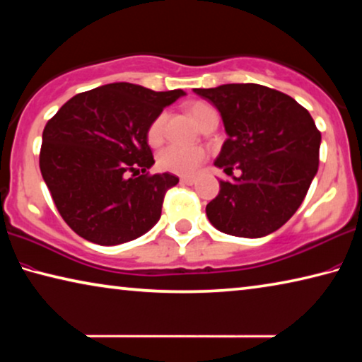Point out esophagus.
<instances>
[{"instance_id":"1","label":"esophagus","mask_w":362,"mask_h":362,"mask_svg":"<svg viewBox=\"0 0 362 362\" xmlns=\"http://www.w3.org/2000/svg\"><path fill=\"white\" fill-rule=\"evenodd\" d=\"M180 182L185 183V185H193V183H194V177H182Z\"/></svg>"}]
</instances>
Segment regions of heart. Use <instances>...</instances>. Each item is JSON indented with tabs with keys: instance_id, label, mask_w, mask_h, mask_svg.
I'll return each instance as SVG.
<instances>
[{
	"instance_id": "obj_1",
	"label": "heart",
	"mask_w": 362,
	"mask_h": 362,
	"mask_svg": "<svg viewBox=\"0 0 362 362\" xmlns=\"http://www.w3.org/2000/svg\"><path fill=\"white\" fill-rule=\"evenodd\" d=\"M188 112L192 117L197 120L199 127H204L211 120H217V112L214 107L209 106L208 103L194 101L188 105ZM165 120H168V114L159 112L154 117L146 129V141L148 145L158 146L163 143L164 139V129ZM208 154L206 150L199 145H168L158 153V165L159 169L165 172H172L177 175H192L199 169Z\"/></svg>"
}]
</instances>
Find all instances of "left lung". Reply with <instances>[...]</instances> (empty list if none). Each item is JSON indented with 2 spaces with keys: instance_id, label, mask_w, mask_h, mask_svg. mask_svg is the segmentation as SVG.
Wrapping results in <instances>:
<instances>
[{
  "instance_id": "obj_1",
  "label": "left lung",
  "mask_w": 362,
  "mask_h": 362,
  "mask_svg": "<svg viewBox=\"0 0 362 362\" xmlns=\"http://www.w3.org/2000/svg\"><path fill=\"white\" fill-rule=\"evenodd\" d=\"M219 109L228 139L216 159L228 175L206 206L217 230L259 238L295 214L319 168L320 132L291 96L257 83L194 88Z\"/></svg>"
}]
</instances>
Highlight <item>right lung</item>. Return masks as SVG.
Returning <instances> with one entry per match:
<instances>
[{
    "mask_svg": "<svg viewBox=\"0 0 362 362\" xmlns=\"http://www.w3.org/2000/svg\"><path fill=\"white\" fill-rule=\"evenodd\" d=\"M182 90L120 82L72 96L43 130L40 170L64 222L91 243L135 240L159 221L175 175H151V120Z\"/></svg>",
    "mask_w": 362,
    "mask_h": 362,
    "instance_id": "add662e5",
    "label": "right lung"
}]
</instances>
